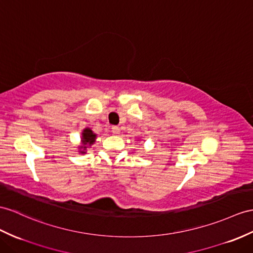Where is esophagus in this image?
I'll use <instances>...</instances> for the list:
<instances>
[{
  "label": "esophagus",
  "mask_w": 253,
  "mask_h": 253,
  "mask_svg": "<svg viewBox=\"0 0 253 253\" xmlns=\"http://www.w3.org/2000/svg\"><path fill=\"white\" fill-rule=\"evenodd\" d=\"M112 132H113V134H115V135H118L119 133H120V127L119 126H112Z\"/></svg>",
  "instance_id": "34e87169"
}]
</instances>
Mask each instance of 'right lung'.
Instances as JSON below:
<instances>
[{"instance_id":"obj_1","label":"right lung","mask_w":253,"mask_h":253,"mask_svg":"<svg viewBox=\"0 0 253 253\" xmlns=\"http://www.w3.org/2000/svg\"><path fill=\"white\" fill-rule=\"evenodd\" d=\"M95 136L96 135L92 132L90 128H84V132H83V146L80 148H84V149H85V145H91L93 144L95 141ZM82 153H84V151H82Z\"/></svg>"}]
</instances>
